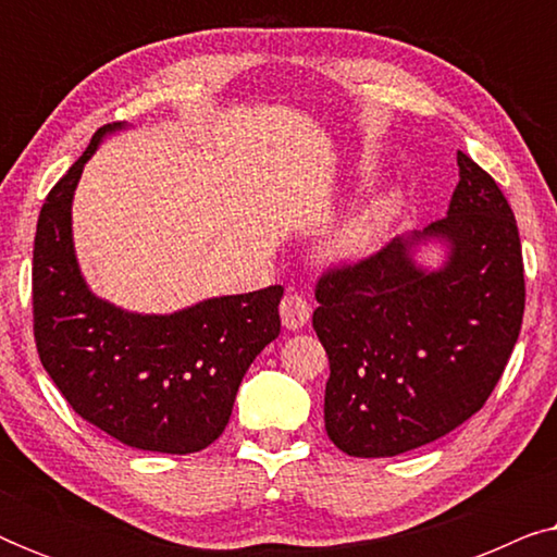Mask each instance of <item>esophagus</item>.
I'll use <instances>...</instances> for the list:
<instances>
[{"label":"esophagus","mask_w":557,"mask_h":557,"mask_svg":"<svg viewBox=\"0 0 557 557\" xmlns=\"http://www.w3.org/2000/svg\"><path fill=\"white\" fill-rule=\"evenodd\" d=\"M311 317V309L307 299H301L299 294H286L284 299H281V322H284L286 330H301L304 324L309 322Z\"/></svg>","instance_id":"34e87169"}]
</instances>
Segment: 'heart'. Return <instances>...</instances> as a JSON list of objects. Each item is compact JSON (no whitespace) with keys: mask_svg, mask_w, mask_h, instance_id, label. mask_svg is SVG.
Here are the masks:
<instances>
[{"mask_svg":"<svg viewBox=\"0 0 557 557\" xmlns=\"http://www.w3.org/2000/svg\"><path fill=\"white\" fill-rule=\"evenodd\" d=\"M395 210H398V195L385 193L375 197L339 225V231L330 240V256L339 263H357L368 258L383 240Z\"/></svg>","mask_w":557,"mask_h":557,"instance_id":"obj_1","label":"heart"}]
</instances>
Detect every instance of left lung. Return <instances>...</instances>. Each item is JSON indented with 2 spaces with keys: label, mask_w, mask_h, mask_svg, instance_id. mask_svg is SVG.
Listing matches in <instances>:
<instances>
[{
  "label": "left lung",
  "mask_w": 557,
  "mask_h": 557,
  "mask_svg": "<svg viewBox=\"0 0 557 557\" xmlns=\"http://www.w3.org/2000/svg\"><path fill=\"white\" fill-rule=\"evenodd\" d=\"M448 212L319 278L314 330L330 355L324 425L349 456L380 459L469 421L499 383L524 311L515 212L459 151ZM442 250L436 264L425 249Z\"/></svg>",
  "instance_id": "left-lung-1"
}]
</instances>
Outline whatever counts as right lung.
Returning <instances> with one entry per match:
<instances>
[{"instance_id": "right-lung-1", "label": "right lung", "mask_w": 557, "mask_h": 557, "mask_svg": "<svg viewBox=\"0 0 557 557\" xmlns=\"http://www.w3.org/2000/svg\"><path fill=\"white\" fill-rule=\"evenodd\" d=\"M50 189L33 253L35 342L42 368L71 408L121 444L195 454L231 421L250 362L278 337L281 286L212 296L172 314L121 309L90 292L73 243V197L106 136Z\"/></svg>"}]
</instances>
